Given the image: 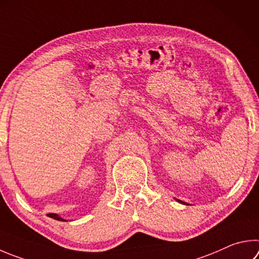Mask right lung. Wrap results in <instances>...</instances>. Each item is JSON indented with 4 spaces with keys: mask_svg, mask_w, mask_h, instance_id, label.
<instances>
[{
    "mask_svg": "<svg viewBox=\"0 0 259 259\" xmlns=\"http://www.w3.org/2000/svg\"><path fill=\"white\" fill-rule=\"evenodd\" d=\"M49 216H50V218H52V219H54V220H58V221H64L63 219H61L59 215L53 214V213H50V214H49Z\"/></svg>",
    "mask_w": 259,
    "mask_h": 259,
    "instance_id": "1",
    "label": "right lung"
}]
</instances>
